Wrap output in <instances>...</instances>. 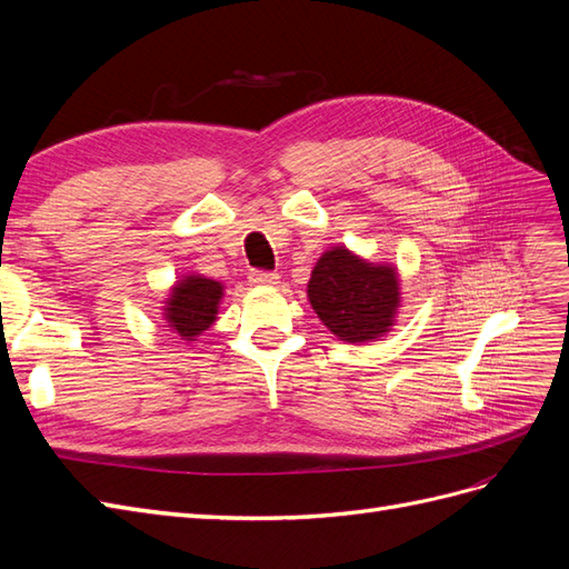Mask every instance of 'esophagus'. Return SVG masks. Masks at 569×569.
<instances>
[{"label":"esophagus","instance_id":"34e87169","mask_svg":"<svg viewBox=\"0 0 569 569\" xmlns=\"http://www.w3.org/2000/svg\"><path fill=\"white\" fill-rule=\"evenodd\" d=\"M249 280H251V284L272 287V284L280 282V274H278V272H268V270H251Z\"/></svg>","mask_w":569,"mask_h":569}]
</instances>
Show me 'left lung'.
<instances>
[{"label":"left lung","instance_id":"obj_1","mask_svg":"<svg viewBox=\"0 0 569 569\" xmlns=\"http://www.w3.org/2000/svg\"><path fill=\"white\" fill-rule=\"evenodd\" d=\"M308 301L335 337L366 343L385 337L401 306L399 272L347 247L327 249L308 280Z\"/></svg>","mask_w":569,"mask_h":569}]
</instances>
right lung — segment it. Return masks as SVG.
Instances as JSON below:
<instances>
[{
  "mask_svg": "<svg viewBox=\"0 0 569 569\" xmlns=\"http://www.w3.org/2000/svg\"><path fill=\"white\" fill-rule=\"evenodd\" d=\"M222 299V284L203 278V274H187L170 289L166 299L163 318L170 330L184 341H197L216 322L218 303Z\"/></svg>",
  "mask_w": 569,
  "mask_h": 569,
  "instance_id": "obj_1",
  "label": "right lung"
}]
</instances>
